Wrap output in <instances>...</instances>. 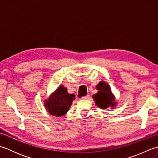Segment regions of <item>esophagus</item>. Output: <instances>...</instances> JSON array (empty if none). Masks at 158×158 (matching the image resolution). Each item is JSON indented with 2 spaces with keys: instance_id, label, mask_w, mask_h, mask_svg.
Segmentation results:
<instances>
[{
  "instance_id": "obj_1",
  "label": "esophagus",
  "mask_w": 158,
  "mask_h": 158,
  "mask_svg": "<svg viewBox=\"0 0 158 158\" xmlns=\"http://www.w3.org/2000/svg\"><path fill=\"white\" fill-rule=\"evenodd\" d=\"M89 98V95H87V96H82L81 97V99H83V100H87V99H88Z\"/></svg>"
}]
</instances>
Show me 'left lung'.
Wrapping results in <instances>:
<instances>
[{
  "mask_svg": "<svg viewBox=\"0 0 158 158\" xmlns=\"http://www.w3.org/2000/svg\"><path fill=\"white\" fill-rule=\"evenodd\" d=\"M96 88L98 92L92 96L96 105L102 109H108L109 107L112 109H115L117 105V102L115 101V96L108 83L105 81H100L98 85H96Z\"/></svg>",
  "mask_w": 158,
  "mask_h": 158,
  "instance_id": "obj_1",
  "label": "left lung"
}]
</instances>
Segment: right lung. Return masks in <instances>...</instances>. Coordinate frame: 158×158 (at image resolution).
I'll use <instances>...</instances> for the list:
<instances>
[{"mask_svg":"<svg viewBox=\"0 0 158 158\" xmlns=\"http://www.w3.org/2000/svg\"><path fill=\"white\" fill-rule=\"evenodd\" d=\"M75 97L74 94L67 92L64 86L60 85L44 100V106L50 115L62 117L69 111Z\"/></svg>","mask_w":158,"mask_h":158,"instance_id":"1","label":"right lung"}]
</instances>
